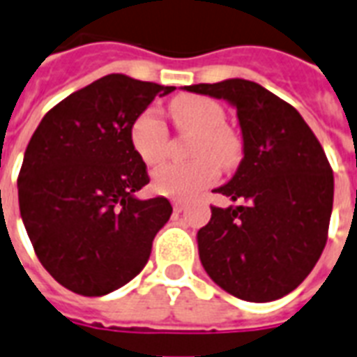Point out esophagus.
<instances>
[{
  "mask_svg": "<svg viewBox=\"0 0 357 357\" xmlns=\"http://www.w3.org/2000/svg\"><path fill=\"white\" fill-rule=\"evenodd\" d=\"M173 208H175V213H182V211L186 208V203H182V201H173Z\"/></svg>",
  "mask_w": 357,
  "mask_h": 357,
  "instance_id": "esophagus-1",
  "label": "esophagus"
}]
</instances>
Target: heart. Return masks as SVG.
I'll return each mask as SVG.
<instances>
[{
	"instance_id": "1",
	"label": "heart",
	"mask_w": 357,
	"mask_h": 357,
	"mask_svg": "<svg viewBox=\"0 0 357 357\" xmlns=\"http://www.w3.org/2000/svg\"><path fill=\"white\" fill-rule=\"evenodd\" d=\"M169 114L181 133H194L190 156L195 162L163 163L154 171L152 184L158 194L173 199H192L213 186L220 167H231L237 162L239 144L226 124L224 109L203 96H181L169 105ZM130 139L141 160L149 165L162 162L167 154L169 131L160 114L146 109L130 128Z\"/></svg>"
}]
</instances>
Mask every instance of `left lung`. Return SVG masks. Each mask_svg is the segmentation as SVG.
<instances>
[{
	"label": "left lung",
	"mask_w": 357,
	"mask_h": 357,
	"mask_svg": "<svg viewBox=\"0 0 357 357\" xmlns=\"http://www.w3.org/2000/svg\"><path fill=\"white\" fill-rule=\"evenodd\" d=\"M186 90L237 107L245 152L235 176L216 190L245 205L211 207L197 231L201 264L239 299H280L309 277L326 246L333 169L301 114L256 82L229 79Z\"/></svg>",
	"instance_id": "left-lung-1"
}]
</instances>
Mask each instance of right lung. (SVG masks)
Wrapping results in <instances>:
<instances>
[{
  "label": "right lung",
  "instance_id": "right-lung-1",
  "mask_svg": "<svg viewBox=\"0 0 357 357\" xmlns=\"http://www.w3.org/2000/svg\"><path fill=\"white\" fill-rule=\"evenodd\" d=\"M173 90L107 75L52 107L29 139L18 173L20 216L43 267L67 290L105 296L149 261L173 207L167 197L133 195L150 178L130 128Z\"/></svg>",
  "mask_w": 357,
  "mask_h": 357
}]
</instances>
